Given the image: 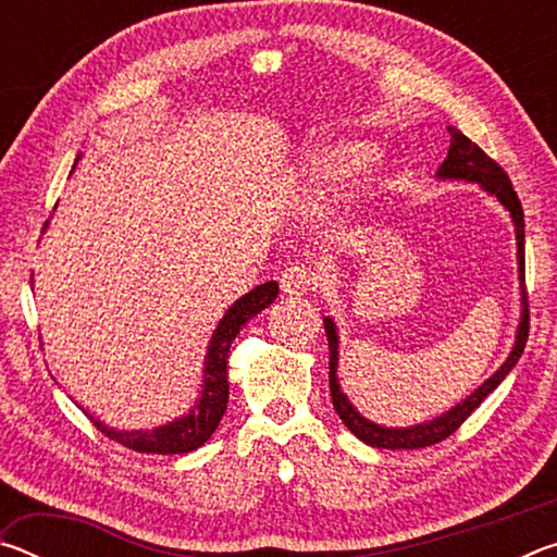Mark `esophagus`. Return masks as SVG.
<instances>
[{"label":"esophagus","mask_w":557,"mask_h":557,"mask_svg":"<svg viewBox=\"0 0 557 557\" xmlns=\"http://www.w3.org/2000/svg\"><path fill=\"white\" fill-rule=\"evenodd\" d=\"M317 285V272L309 265H292L285 272H282L280 287L282 292H287L289 297H301L307 292H312Z\"/></svg>","instance_id":"esophagus-1"}]
</instances>
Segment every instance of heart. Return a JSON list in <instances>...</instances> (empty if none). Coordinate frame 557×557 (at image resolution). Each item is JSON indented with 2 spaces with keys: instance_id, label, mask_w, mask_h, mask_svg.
Instances as JSON below:
<instances>
[{
  "instance_id": "obj_1",
  "label": "heart",
  "mask_w": 557,
  "mask_h": 557,
  "mask_svg": "<svg viewBox=\"0 0 557 557\" xmlns=\"http://www.w3.org/2000/svg\"><path fill=\"white\" fill-rule=\"evenodd\" d=\"M363 157L366 149L356 145L324 147L322 152L317 154V162L312 164V178H317V182H329V178L342 176L361 164Z\"/></svg>"
}]
</instances>
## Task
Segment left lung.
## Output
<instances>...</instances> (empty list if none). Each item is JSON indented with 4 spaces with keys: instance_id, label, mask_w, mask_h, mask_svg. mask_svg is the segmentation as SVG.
Returning <instances> with one entry per match:
<instances>
[{
    "instance_id": "left-lung-1",
    "label": "left lung",
    "mask_w": 557,
    "mask_h": 557,
    "mask_svg": "<svg viewBox=\"0 0 557 557\" xmlns=\"http://www.w3.org/2000/svg\"><path fill=\"white\" fill-rule=\"evenodd\" d=\"M449 135H451L449 154L445 159V164L440 166V176L442 178H465V182H479L488 194H494L496 199L502 201L508 211H511V219L516 223V240H518V272H521V285H523V317H521V324H518L516 346H513L511 356L506 358V363L482 385V388L471 393L465 403H459L457 408H451L447 414H442V418L425 422V425L408 428V430H391V428L375 425V422L361 418L354 405L348 403V398L336 383V363H338L336 326L332 319H324V332H326V342H329V391H332L334 410L338 412V418L344 420V425L351 430L358 440L366 442V445H371V447H379V449L430 447V445H437V442H442V440H447L449 435H455V432L461 428V422H465L469 414L484 403L488 393L496 391V385L502 383L508 375V371H511L518 363V358H521L525 342H528V329H531V317H528V292H525V233H523L525 223H523L521 201H518V194L513 191L511 178H508L504 169L498 166L482 147L471 143L467 135H461L457 127H449Z\"/></svg>"
}]
</instances>
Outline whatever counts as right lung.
<instances>
[{
  "instance_id": "1",
  "label": "right lung",
  "mask_w": 557,
  "mask_h": 557,
  "mask_svg": "<svg viewBox=\"0 0 557 557\" xmlns=\"http://www.w3.org/2000/svg\"><path fill=\"white\" fill-rule=\"evenodd\" d=\"M277 282H265V285L250 289L248 295L240 297L225 312L221 324L215 326L209 346V358H206L201 400L194 405V410L186 418H178L172 425H162L147 432H115L88 414L92 425L106 437L135 451H143V455H184V451L201 447L213 435V430L219 428L225 405H228V351L233 338L240 334V329L248 319L260 314L262 309H268L277 299Z\"/></svg>"
}]
</instances>
